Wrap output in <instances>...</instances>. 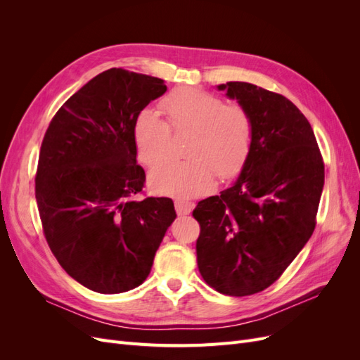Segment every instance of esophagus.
<instances>
[{"instance_id": "obj_1", "label": "esophagus", "mask_w": 360, "mask_h": 360, "mask_svg": "<svg viewBox=\"0 0 360 360\" xmlns=\"http://www.w3.org/2000/svg\"><path fill=\"white\" fill-rule=\"evenodd\" d=\"M174 205H176V212L180 216L189 214L195 207V204L192 201H186V200H176V201H174Z\"/></svg>"}]
</instances>
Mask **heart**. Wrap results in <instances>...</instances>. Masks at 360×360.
<instances>
[{
	"label": "heart",
	"instance_id": "1",
	"mask_svg": "<svg viewBox=\"0 0 360 360\" xmlns=\"http://www.w3.org/2000/svg\"><path fill=\"white\" fill-rule=\"evenodd\" d=\"M162 108L165 120L155 110L141 111L134 124L139 160L155 165L167 158L171 129L192 130L189 160H167L148 174L150 188L176 198H195L210 192L216 174L231 179L242 169L252 143V120L245 108L225 105L222 99L202 90L181 86L174 90Z\"/></svg>",
	"mask_w": 360,
	"mask_h": 360
}]
</instances>
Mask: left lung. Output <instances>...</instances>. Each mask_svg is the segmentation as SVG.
<instances>
[{"label":"left lung","instance_id":"1","mask_svg":"<svg viewBox=\"0 0 360 360\" xmlns=\"http://www.w3.org/2000/svg\"><path fill=\"white\" fill-rule=\"evenodd\" d=\"M252 120V143L230 188L193 210L204 281L226 296L263 291L282 275L315 228L324 165L314 130L287 97L249 82L217 85Z\"/></svg>","mask_w":360,"mask_h":360}]
</instances>
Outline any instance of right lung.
Wrapping results in <instances>:
<instances>
[{"instance_id":"add662e5","label":"right lung","mask_w":360,"mask_h":360,"mask_svg":"<svg viewBox=\"0 0 360 360\" xmlns=\"http://www.w3.org/2000/svg\"><path fill=\"white\" fill-rule=\"evenodd\" d=\"M165 91L155 76L105 70L68 99L43 138L36 200L46 242L68 275L96 292L143 284L177 217L169 198L134 200L146 181L135 120Z\"/></svg>"}]
</instances>
